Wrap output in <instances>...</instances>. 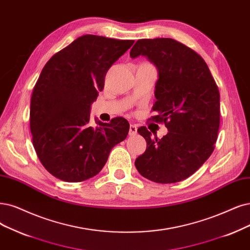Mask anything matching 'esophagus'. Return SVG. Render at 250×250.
Here are the masks:
<instances>
[{"mask_svg": "<svg viewBox=\"0 0 250 250\" xmlns=\"http://www.w3.org/2000/svg\"><path fill=\"white\" fill-rule=\"evenodd\" d=\"M137 134V126L135 125H130V131H128V135L135 136Z\"/></svg>", "mask_w": 250, "mask_h": 250, "instance_id": "esophagus-1", "label": "esophagus"}]
</instances>
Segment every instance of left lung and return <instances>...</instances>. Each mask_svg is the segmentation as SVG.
Returning a JSON list of instances; mask_svg holds the SVG:
<instances>
[{
  "instance_id": "left-lung-1",
  "label": "left lung",
  "mask_w": 250,
  "mask_h": 250,
  "mask_svg": "<svg viewBox=\"0 0 250 250\" xmlns=\"http://www.w3.org/2000/svg\"><path fill=\"white\" fill-rule=\"evenodd\" d=\"M145 57L158 69L152 120L165 123L162 139L145 126L138 128L147 142L135 166L143 177L175 183L189 177L204 164L217 139L219 91L205 61L170 38L138 40L130 57Z\"/></svg>"
}]
</instances>
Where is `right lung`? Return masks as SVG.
<instances>
[{
	"label": "right lung",
	"instance_id": "obj_1",
	"mask_svg": "<svg viewBox=\"0 0 250 250\" xmlns=\"http://www.w3.org/2000/svg\"><path fill=\"white\" fill-rule=\"evenodd\" d=\"M84 35L46 62L33 90L30 126L37 155L51 175L67 182L96 176L130 125L123 117L89 124L91 104L109 68L133 45Z\"/></svg>",
	"mask_w": 250,
	"mask_h": 250
}]
</instances>
